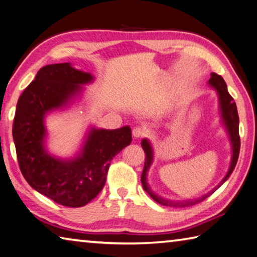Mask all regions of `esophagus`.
<instances>
[{
  "instance_id": "34e87169",
  "label": "esophagus",
  "mask_w": 257,
  "mask_h": 257,
  "mask_svg": "<svg viewBox=\"0 0 257 257\" xmlns=\"http://www.w3.org/2000/svg\"><path fill=\"white\" fill-rule=\"evenodd\" d=\"M132 134H133L134 138L138 139V138L145 137L147 134V131H146V128L141 127V126H136V127L132 130Z\"/></svg>"
}]
</instances>
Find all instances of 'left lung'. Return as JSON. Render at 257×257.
Here are the masks:
<instances>
[{
  "mask_svg": "<svg viewBox=\"0 0 257 257\" xmlns=\"http://www.w3.org/2000/svg\"><path fill=\"white\" fill-rule=\"evenodd\" d=\"M209 84L211 85V87L217 90V92L219 94L221 116H222L223 123H224V125H226V127L228 130L229 137H230L231 145H232V159H231L230 168H229V172L226 175V177L222 179L221 184H223L229 178V176H230L231 173L233 172V169H235L237 160H238V156H239L240 138H239V131H238V126H239V117H238L236 102L233 101V98L230 96V94H229L228 90H227V84H226V82H224V80L222 79V76L217 74V73H212L211 74L210 80H209ZM141 146L146 154L145 168H143V172L141 175V182H142V185H143V188H145V191L151 196L152 200H155L157 202V203H159L161 205H166V206H174V208H185V206H192V205L200 203V202H202V201H204L206 197H209L220 185H221V184H220L218 187H215L214 190L208 193V194H205L204 196L200 197V199H195V200H188V201L181 202V201H170V200L164 199V197H160L157 194H155V193L150 190V187L147 183V173L151 166L152 158H154V155H152V148L147 139H143L141 142Z\"/></svg>",
  "mask_w": 257,
  "mask_h": 257,
  "instance_id": "obj_1",
  "label": "left lung"
}]
</instances>
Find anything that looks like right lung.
Here are the masks:
<instances>
[{
	"label": "right lung",
	"instance_id": "right-lung-1",
	"mask_svg": "<svg viewBox=\"0 0 257 257\" xmlns=\"http://www.w3.org/2000/svg\"><path fill=\"white\" fill-rule=\"evenodd\" d=\"M92 79L91 74L73 69L70 63L42 67L21 93L13 120V141L25 179L40 194L69 208L83 206L99 194L111 159L132 141L130 126L92 128L74 159H56L45 150V114L65 105L80 92L81 84Z\"/></svg>",
	"mask_w": 257,
	"mask_h": 257
}]
</instances>
